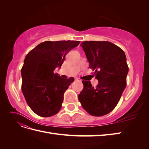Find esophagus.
<instances>
[{
    "instance_id": "34e87169",
    "label": "esophagus",
    "mask_w": 149,
    "mask_h": 149,
    "mask_svg": "<svg viewBox=\"0 0 149 149\" xmlns=\"http://www.w3.org/2000/svg\"><path fill=\"white\" fill-rule=\"evenodd\" d=\"M75 80L77 81H79V82H81V79H79V78H76Z\"/></svg>"
}]
</instances>
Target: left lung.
I'll return each mask as SVG.
<instances>
[{
  "instance_id": "obj_1",
  "label": "left lung",
  "mask_w": 149,
  "mask_h": 149,
  "mask_svg": "<svg viewBox=\"0 0 149 149\" xmlns=\"http://www.w3.org/2000/svg\"><path fill=\"white\" fill-rule=\"evenodd\" d=\"M81 46L99 83L94 88L90 81H83L79 101L90 115L104 116L114 109L126 86L129 67L125 53L107 41H85Z\"/></svg>"
}]
</instances>
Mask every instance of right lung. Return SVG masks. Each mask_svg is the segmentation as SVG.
<instances>
[{"instance_id":"add662e5","label":"right lung","mask_w":149,"mask_h":149,"mask_svg":"<svg viewBox=\"0 0 149 149\" xmlns=\"http://www.w3.org/2000/svg\"><path fill=\"white\" fill-rule=\"evenodd\" d=\"M79 42L46 41L25 56L21 70L22 90L29 106L36 114L50 117L60 110L64 93L74 78L63 79L53 71L61 67L67 53Z\"/></svg>"}]
</instances>
